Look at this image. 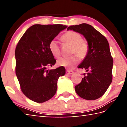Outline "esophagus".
I'll use <instances>...</instances> for the list:
<instances>
[{
  "mask_svg": "<svg viewBox=\"0 0 127 127\" xmlns=\"http://www.w3.org/2000/svg\"><path fill=\"white\" fill-rule=\"evenodd\" d=\"M66 74H72L73 73V71H72V70H69L67 69L66 70Z\"/></svg>",
  "mask_w": 127,
  "mask_h": 127,
  "instance_id": "esophagus-1",
  "label": "esophagus"
}]
</instances>
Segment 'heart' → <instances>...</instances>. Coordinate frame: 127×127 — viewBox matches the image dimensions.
<instances>
[{
    "label": "heart",
    "mask_w": 127,
    "mask_h": 127,
    "mask_svg": "<svg viewBox=\"0 0 127 127\" xmlns=\"http://www.w3.org/2000/svg\"><path fill=\"white\" fill-rule=\"evenodd\" d=\"M61 40L64 43L72 45L71 54H75L69 57H62L58 60V64L61 66L72 68L78 62V58L82 59L86 57L89 50V45L87 41L82 38L79 33L74 31H68L61 36ZM49 50L55 57L61 55V49L58 43L55 40L50 41L49 44Z\"/></svg>",
    "instance_id": "heart-1"
}]
</instances>
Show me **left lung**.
Returning a JSON list of instances; mask_svg holds the SVG:
<instances>
[{"label":"left lung","mask_w":127,"mask_h":127,"mask_svg":"<svg viewBox=\"0 0 127 127\" xmlns=\"http://www.w3.org/2000/svg\"><path fill=\"white\" fill-rule=\"evenodd\" d=\"M67 30L83 35L89 45L87 55L78 66L87 73L75 86L76 93L86 100L97 99L105 93L113 79V59L109 42L104 35L87 23L70 26Z\"/></svg>","instance_id":"1"}]
</instances>
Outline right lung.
Masks as SVG:
<instances>
[{"label": "right lung", "instance_id": "add662e5", "mask_svg": "<svg viewBox=\"0 0 127 127\" xmlns=\"http://www.w3.org/2000/svg\"><path fill=\"white\" fill-rule=\"evenodd\" d=\"M63 25H34L27 30L17 44L16 74L21 90L29 99L36 102H45L57 92V81L64 76V66L47 70L56 60L49 50V44L62 30Z\"/></svg>", "mask_w": 127, "mask_h": 127}]
</instances>
